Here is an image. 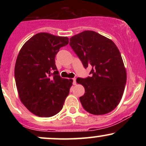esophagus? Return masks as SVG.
<instances>
[{"instance_id": "1", "label": "esophagus", "mask_w": 146, "mask_h": 146, "mask_svg": "<svg viewBox=\"0 0 146 146\" xmlns=\"http://www.w3.org/2000/svg\"><path fill=\"white\" fill-rule=\"evenodd\" d=\"M73 84L74 85L76 84V79H75V78H73Z\"/></svg>"}]
</instances>
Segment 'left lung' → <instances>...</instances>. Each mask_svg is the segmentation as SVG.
Wrapping results in <instances>:
<instances>
[{
	"mask_svg": "<svg viewBox=\"0 0 146 146\" xmlns=\"http://www.w3.org/2000/svg\"><path fill=\"white\" fill-rule=\"evenodd\" d=\"M69 44L84 67H91V76L76 80L85 89L80 98L83 108L95 115L111 112L121 101L126 83V71L118 48L111 40L93 31L75 35Z\"/></svg>",
	"mask_w": 146,
	"mask_h": 146,
	"instance_id": "left-lung-1",
	"label": "left lung"
}]
</instances>
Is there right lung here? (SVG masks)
Here are the masks:
<instances>
[{"instance_id":"right-lung-1","label":"right lung","mask_w":146,"mask_h":146,"mask_svg":"<svg viewBox=\"0 0 146 146\" xmlns=\"http://www.w3.org/2000/svg\"><path fill=\"white\" fill-rule=\"evenodd\" d=\"M68 42L67 37L39 33L27 41L18 53L14 70L18 95L37 116L58 114L69 93L73 80L60 76L55 61L60 48Z\"/></svg>"}]
</instances>
